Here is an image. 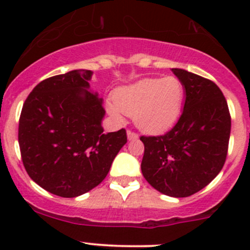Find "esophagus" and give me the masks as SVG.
Returning a JSON list of instances; mask_svg holds the SVG:
<instances>
[{
    "label": "esophagus",
    "mask_w": 250,
    "mask_h": 250,
    "mask_svg": "<svg viewBox=\"0 0 250 250\" xmlns=\"http://www.w3.org/2000/svg\"><path fill=\"white\" fill-rule=\"evenodd\" d=\"M127 138H128V140H138L139 139V135L137 134V133H134V132H132V130H127Z\"/></svg>",
    "instance_id": "1"
}]
</instances>
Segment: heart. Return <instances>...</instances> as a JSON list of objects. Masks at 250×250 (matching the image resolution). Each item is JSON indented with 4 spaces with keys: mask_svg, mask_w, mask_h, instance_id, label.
<instances>
[{
    "mask_svg": "<svg viewBox=\"0 0 250 250\" xmlns=\"http://www.w3.org/2000/svg\"><path fill=\"white\" fill-rule=\"evenodd\" d=\"M184 97L185 89L178 77L144 78L118 88L106 109L116 121H122L123 113L133 116L140 130L156 134L166 132L176 122Z\"/></svg>",
    "mask_w": 250,
    "mask_h": 250,
    "instance_id": "1",
    "label": "heart"
}]
</instances>
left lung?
<instances>
[{"label": "left lung", "instance_id": "1", "mask_svg": "<svg viewBox=\"0 0 250 250\" xmlns=\"http://www.w3.org/2000/svg\"><path fill=\"white\" fill-rule=\"evenodd\" d=\"M185 89L178 123L161 137H141L145 151L141 172L163 195L188 197L206 188L223 169L231 117L220 88L210 80L172 69Z\"/></svg>", "mask_w": 250, "mask_h": 250}]
</instances>
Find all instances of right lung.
<instances>
[{
    "label": "right lung",
    "mask_w": 250,
    "mask_h": 250,
    "mask_svg": "<svg viewBox=\"0 0 250 250\" xmlns=\"http://www.w3.org/2000/svg\"><path fill=\"white\" fill-rule=\"evenodd\" d=\"M90 70H72L40 82L22 106L20 153L30 178L42 188L72 198L99 185L118 151L125 129L105 133L103 99L90 90Z\"/></svg>",
    "instance_id": "add662e5"
}]
</instances>
